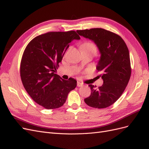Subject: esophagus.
Listing matches in <instances>:
<instances>
[{
  "label": "esophagus",
  "mask_w": 149,
  "mask_h": 149,
  "mask_svg": "<svg viewBox=\"0 0 149 149\" xmlns=\"http://www.w3.org/2000/svg\"><path fill=\"white\" fill-rule=\"evenodd\" d=\"M83 86V83H80V82H78L77 83V86L78 87H81V86Z\"/></svg>",
  "instance_id": "1"
}]
</instances>
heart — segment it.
<instances>
[{"mask_svg":"<svg viewBox=\"0 0 149 149\" xmlns=\"http://www.w3.org/2000/svg\"><path fill=\"white\" fill-rule=\"evenodd\" d=\"M82 51H88L92 52L94 55L97 53V48L95 44L91 42H85L81 45Z\"/></svg>","mask_w":149,"mask_h":149,"instance_id":"heart-1","label":"heart"}]
</instances>
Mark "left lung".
<instances>
[{
    "label": "left lung",
    "mask_w": 149,
    "mask_h": 149,
    "mask_svg": "<svg viewBox=\"0 0 149 149\" xmlns=\"http://www.w3.org/2000/svg\"><path fill=\"white\" fill-rule=\"evenodd\" d=\"M96 44L101 54L97 66L98 76L103 79L100 87L89 84L91 93L84 99L90 107L102 109L114 104L123 94L131 75L128 48L119 35L103 29L76 31Z\"/></svg>",
    "instance_id": "1"
}]
</instances>
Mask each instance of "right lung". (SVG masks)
<instances>
[{"mask_svg": "<svg viewBox=\"0 0 149 149\" xmlns=\"http://www.w3.org/2000/svg\"><path fill=\"white\" fill-rule=\"evenodd\" d=\"M74 39L80 37L73 30L49 31L31 40L22 55L20 67L22 84L32 100L45 109L62 106L68 94L77 85L73 78L65 80L54 74Z\"/></svg>", "mask_w": 149, "mask_h": 149, "instance_id": "1", "label": "right lung"}]
</instances>
